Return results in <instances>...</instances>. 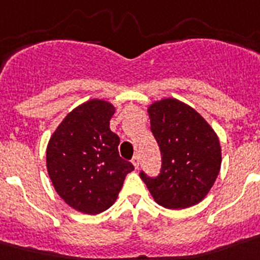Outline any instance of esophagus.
<instances>
[{"mask_svg": "<svg viewBox=\"0 0 260 260\" xmlns=\"http://www.w3.org/2000/svg\"><path fill=\"white\" fill-rule=\"evenodd\" d=\"M132 164H133V166H135V169H139V166H140V157L139 155H135V157H133V159H132Z\"/></svg>", "mask_w": 260, "mask_h": 260, "instance_id": "esophagus-1", "label": "esophagus"}]
</instances>
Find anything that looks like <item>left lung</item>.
Listing matches in <instances>:
<instances>
[{"instance_id":"obj_1","label":"left lung","mask_w":260,"mask_h":260,"mask_svg":"<svg viewBox=\"0 0 260 260\" xmlns=\"http://www.w3.org/2000/svg\"><path fill=\"white\" fill-rule=\"evenodd\" d=\"M150 129L162 154L161 174L149 178L141 173L157 204L184 209L208 195L221 169L217 133L191 106L165 98L148 107Z\"/></svg>"}]
</instances>
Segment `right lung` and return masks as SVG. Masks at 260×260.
Listing matches in <instances>:
<instances>
[{
  "label": "right lung",
  "mask_w": 260,
  "mask_h": 260,
  "mask_svg": "<svg viewBox=\"0 0 260 260\" xmlns=\"http://www.w3.org/2000/svg\"><path fill=\"white\" fill-rule=\"evenodd\" d=\"M114 114L112 103L90 99L64 117L47 145V171L56 192L81 213L110 208L135 169L119 155L120 139L110 129Z\"/></svg>",
  "instance_id": "1"
}]
</instances>
